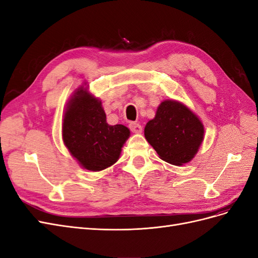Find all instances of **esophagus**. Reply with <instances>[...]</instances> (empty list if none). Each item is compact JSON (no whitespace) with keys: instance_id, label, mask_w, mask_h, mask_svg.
<instances>
[{"instance_id":"esophagus-1","label":"esophagus","mask_w":258,"mask_h":258,"mask_svg":"<svg viewBox=\"0 0 258 258\" xmlns=\"http://www.w3.org/2000/svg\"><path fill=\"white\" fill-rule=\"evenodd\" d=\"M129 128L132 132H135V134H141L142 132V126L138 122H130Z\"/></svg>"}]
</instances>
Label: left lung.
<instances>
[{
	"label": "left lung",
	"mask_w": 258,
	"mask_h": 258,
	"mask_svg": "<svg viewBox=\"0 0 258 258\" xmlns=\"http://www.w3.org/2000/svg\"><path fill=\"white\" fill-rule=\"evenodd\" d=\"M204 124L189 108L173 100L161 102L144 136L159 157L171 165L190 161L204 140Z\"/></svg>",
	"instance_id": "8db88e82"
}]
</instances>
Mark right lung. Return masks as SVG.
Wrapping results in <instances>:
<instances>
[{
    "instance_id": "right-lung-1",
    "label": "right lung",
    "mask_w": 258,
    "mask_h": 258,
    "mask_svg": "<svg viewBox=\"0 0 258 258\" xmlns=\"http://www.w3.org/2000/svg\"><path fill=\"white\" fill-rule=\"evenodd\" d=\"M130 136L122 124L110 126L101 101L81 89L73 96L63 117V142L80 165L101 171L119 158L121 147Z\"/></svg>"
}]
</instances>
